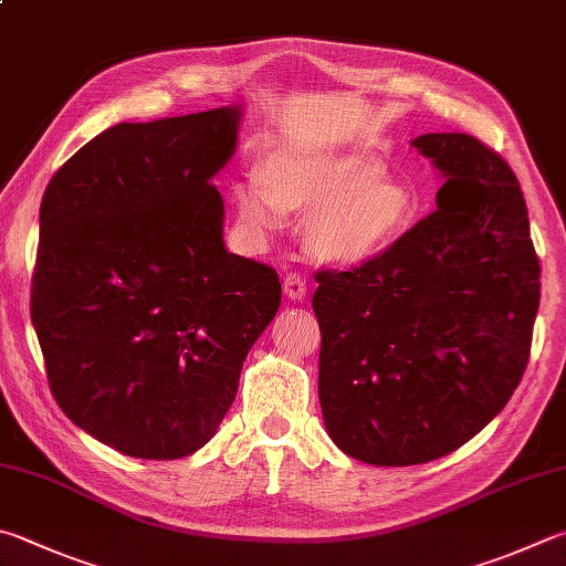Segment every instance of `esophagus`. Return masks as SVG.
Returning <instances> with one entry per match:
<instances>
[{
    "instance_id": "1",
    "label": "esophagus",
    "mask_w": 566,
    "mask_h": 566,
    "mask_svg": "<svg viewBox=\"0 0 566 566\" xmlns=\"http://www.w3.org/2000/svg\"><path fill=\"white\" fill-rule=\"evenodd\" d=\"M284 294H286V300L302 302L304 296H306V282L302 280L300 274H290L284 280Z\"/></svg>"
}]
</instances>
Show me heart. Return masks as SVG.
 Masks as SVG:
<instances>
[{
    "mask_svg": "<svg viewBox=\"0 0 566 566\" xmlns=\"http://www.w3.org/2000/svg\"><path fill=\"white\" fill-rule=\"evenodd\" d=\"M260 182L234 190L240 222L256 238L282 228L284 212L312 214L306 244L316 260L354 264L378 254L403 232L410 198L361 153H280Z\"/></svg>",
    "mask_w": 566,
    "mask_h": 566,
    "instance_id": "obj_1",
    "label": "heart"
}]
</instances>
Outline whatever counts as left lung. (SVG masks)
I'll return each mask as SVG.
<instances>
[{
	"mask_svg": "<svg viewBox=\"0 0 566 566\" xmlns=\"http://www.w3.org/2000/svg\"><path fill=\"white\" fill-rule=\"evenodd\" d=\"M443 178L436 212L352 272H318V400L368 465H420L475 438L515 394L539 260L515 172L468 133L410 140Z\"/></svg>",
	"mask_w": 566,
	"mask_h": 566,
	"instance_id": "1",
	"label": "left lung"
}]
</instances>
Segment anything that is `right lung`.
<instances>
[{
  "mask_svg": "<svg viewBox=\"0 0 566 566\" xmlns=\"http://www.w3.org/2000/svg\"><path fill=\"white\" fill-rule=\"evenodd\" d=\"M242 106L118 123L51 178L39 210L32 324L51 394L123 455L176 460L218 433L274 318L272 266L224 248L212 178Z\"/></svg>",
  "mask_w": 566,
  "mask_h": 566,
  "instance_id": "right-lung-1",
  "label": "right lung"
}]
</instances>
